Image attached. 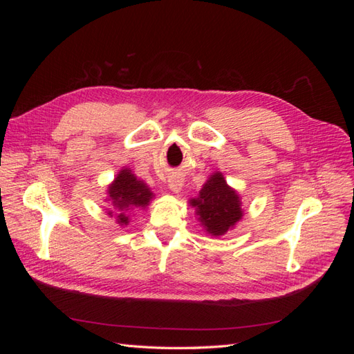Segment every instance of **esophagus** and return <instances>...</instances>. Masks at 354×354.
Returning a JSON list of instances; mask_svg holds the SVG:
<instances>
[{
	"instance_id": "1",
	"label": "esophagus",
	"mask_w": 354,
	"mask_h": 354,
	"mask_svg": "<svg viewBox=\"0 0 354 354\" xmlns=\"http://www.w3.org/2000/svg\"><path fill=\"white\" fill-rule=\"evenodd\" d=\"M183 185H185L183 178L178 177V176H171L168 178V189L171 192H174V194H180L181 189H183Z\"/></svg>"
}]
</instances>
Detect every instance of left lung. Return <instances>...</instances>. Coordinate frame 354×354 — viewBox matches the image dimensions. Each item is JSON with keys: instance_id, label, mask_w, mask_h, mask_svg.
Masks as SVG:
<instances>
[{"instance_id": "8db88e82", "label": "left lung", "mask_w": 354, "mask_h": 354, "mask_svg": "<svg viewBox=\"0 0 354 354\" xmlns=\"http://www.w3.org/2000/svg\"><path fill=\"white\" fill-rule=\"evenodd\" d=\"M189 205L195 208V216L203 230L214 238L234 229L243 217L241 195L227 185L220 171H214L199 194L189 199Z\"/></svg>"}]
</instances>
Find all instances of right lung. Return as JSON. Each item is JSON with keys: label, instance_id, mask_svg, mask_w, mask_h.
<instances>
[{"label": "right lung", "instance_id": "add662e5", "mask_svg": "<svg viewBox=\"0 0 354 354\" xmlns=\"http://www.w3.org/2000/svg\"><path fill=\"white\" fill-rule=\"evenodd\" d=\"M106 195L108 196H106L104 202L109 203V208L106 212L109 217H115L116 224H120L121 227L130 224L131 211L147 208L155 198L151 187L128 167L120 169L112 183L108 185Z\"/></svg>", "mask_w": 354, "mask_h": 354}]
</instances>
